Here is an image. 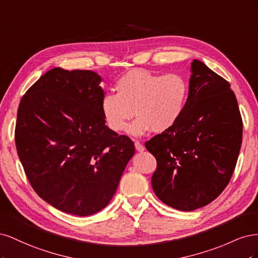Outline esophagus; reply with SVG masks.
<instances>
[{
    "label": "esophagus",
    "mask_w": 258,
    "mask_h": 258,
    "mask_svg": "<svg viewBox=\"0 0 258 258\" xmlns=\"http://www.w3.org/2000/svg\"><path fill=\"white\" fill-rule=\"evenodd\" d=\"M135 146H136V150L139 152H143L144 151V145L142 143H140L139 141L135 142Z\"/></svg>",
    "instance_id": "obj_1"
}]
</instances>
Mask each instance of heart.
<instances>
[{
	"label": "heart",
	"instance_id": "b5f03b06",
	"mask_svg": "<svg viewBox=\"0 0 258 258\" xmlns=\"http://www.w3.org/2000/svg\"><path fill=\"white\" fill-rule=\"evenodd\" d=\"M116 93H106L101 110L112 130L122 132L134 118L129 132L142 136L148 130L165 132L181 119L185 111L189 87L185 77L175 72L159 74L134 69L119 77Z\"/></svg>",
	"mask_w": 258,
	"mask_h": 258
}]
</instances>
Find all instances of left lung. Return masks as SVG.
<instances>
[{"label": "left lung", "instance_id": "8db88e82", "mask_svg": "<svg viewBox=\"0 0 258 258\" xmlns=\"http://www.w3.org/2000/svg\"><path fill=\"white\" fill-rule=\"evenodd\" d=\"M242 130L230 84L195 59L181 119L145 142L157 161L152 176L156 196L181 211L196 210L216 199L235 171Z\"/></svg>", "mask_w": 258, "mask_h": 258}]
</instances>
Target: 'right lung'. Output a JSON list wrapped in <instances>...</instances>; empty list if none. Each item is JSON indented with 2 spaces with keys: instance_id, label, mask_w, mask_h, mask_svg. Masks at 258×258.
I'll list each match as a JSON object with an SVG mask.
<instances>
[{
  "instance_id": "obj_1",
  "label": "right lung",
  "mask_w": 258,
  "mask_h": 258,
  "mask_svg": "<svg viewBox=\"0 0 258 258\" xmlns=\"http://www.w3.org/2000/svg\"><path fill=\"white\" fill-rule=\"evenodd\" d=\"M101 77L53 68L22 96L15 143L34 191L62 212L87 216L107 206L135 144L105 126Z\"/></svg>"
}]
</instances>
